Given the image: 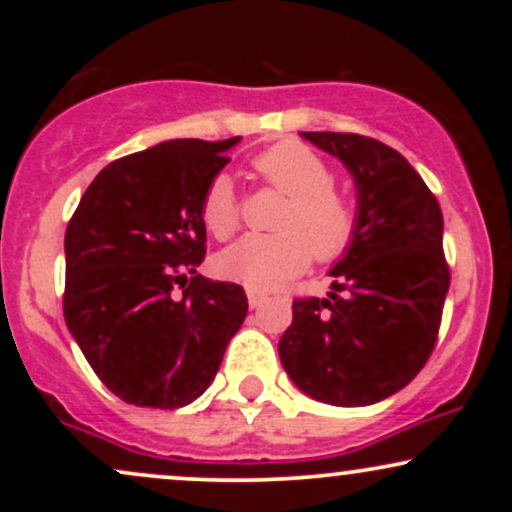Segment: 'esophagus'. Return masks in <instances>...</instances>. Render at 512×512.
<instances>
[{"label": "esophagus", "instance_id": "obj_1", "mask_svg": "<svg viewBox=\"0 0 512 512\" xmlns=\"http://www.w3.org/2000/svg\"><path fill=\"white\" fill-rule=\"evenodd\" d=\"M267 301V296H264V293H260V291H255V289H248V303H250V308L255 310V308H260V305Z\"/></svg>", "mask_w": 512, "mask_h": 512}]
</instances>
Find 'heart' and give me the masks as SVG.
<instances>
[{
  "label": "heart",
  "mask_w": 512,
  "mask_h": 512,
  "mask_svg": "<svg viewBox=\"0 0 512 512\" xmlns=\"http://www.w3.org/2000/svg\"><path fill=\"white\" fill-rule=\"evenodd\" d=\"M255 170L269 185L289 195L276 228L279 233H250L221 252L219 272L248 289L269 291L308 267L310 257L330 262L344 255L356 236L354 199L334 187L330 163L303 142H279L255 158ZM202 223L214 238L226 240L238 231L240 207L236 187L219 173L204 190Z\"/></svg>",
  "instance_id": "obj_1"
}]
</instances>
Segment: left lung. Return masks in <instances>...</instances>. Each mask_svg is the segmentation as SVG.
<instances>
[{"instance_id": "obj_1", "label": "left lung", "mask_w": 512, "mask_h": 512, "mask_svg": "<svg viewBox=\"0 0 512 512\" xmlns=\"http://www.w3.org/2000/svg\"><path fill=\"white\" fill-rule=\"evenodd\" d=\"M301 137L351 173L358 226L332 267L330 296L293 301L279 358L308 397L366 407L409 385L436 346L450 289L443 211L392 146L344 132Z\"/></svg>"}]
</instances>
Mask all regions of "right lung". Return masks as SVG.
<instances>
[{"label": "right lung", "instance_id": "add662e5", "mask_svg": "<svg viewBox=\"0 0 512 512\" xmlns=\"http://www.w3.org/2000/svg\"><path fill=\"white\" fill-rule=\"evenodd\" d=\"M238 142L173 139L117 158L69 221L64 320L122 402H195L248 315L243 286L197 274L207 252L204 190Z\"/></svg>", "mask_w": 512, "mask_h": 512}]
</instances>
